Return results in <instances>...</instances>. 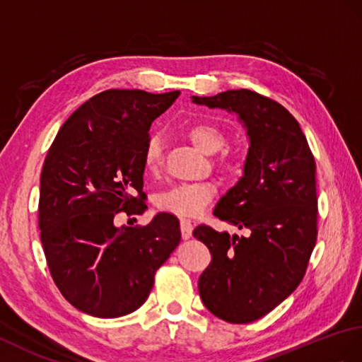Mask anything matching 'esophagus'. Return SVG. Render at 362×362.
I'll use <instances>...</instances> for the list:
<instances>
[{"label": "esophagus", "mask_w": 362, "mask_h": 362, "mask_svg": "<svg viewBox=\"0 0 362 362\" xmlns=\"http://www.w3.org/2000/svg\"><path fill=\"white\" fill-rule=\"evenodd\" d=\"M180 231H182V238L183 239H189L192 234V223L188 219H182L180 221Z\"/></svg>", "instance_id": "obj_1"}]
</instances>
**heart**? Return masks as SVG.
<instances>
[{
    "label": "heart",
    "instance_id": "1",
    "mask_svg": "<svg viewBox=\"0 0 362 362\" xmlns=\"http://www.w3.org/2000/svg\"><path fill=\"white\" fill-rule=\"evenodd\" d=\"M188 136L204 154H216L225 145L223 132L211 123L192 124ZM163 141L158 134H151L143 148V165L148 173H156L162 163ZM216 189L211 183H182L174 185L156 196L157 209L185 217L200 214L213 200Z\"/></svg>",
    "mask_w": 362,
    "mask_h": 362
}]
</instances>
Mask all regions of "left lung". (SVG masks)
<instances>
[{
  "mask_svg": "<svg viewBox=\"0 0 362 362\" xmlns=\"http://www.w3.org/2000/svg\"><path fill=\"white\" fill-rule=\"evenodd\" d=\"M192 103L238 114L250 140L243 174L217 202L214 216L248 230L230 236L208 225L192 231L211 253L199 295L214 316L248 324L270 313L296 290L316 243V163L287 109L248 89Z\"/></svg>",
  "mask_w": 362,
  "mask_h": 362,
  "instance_id": "8db88e82",
  "label": "left lung"
}]
</instances>
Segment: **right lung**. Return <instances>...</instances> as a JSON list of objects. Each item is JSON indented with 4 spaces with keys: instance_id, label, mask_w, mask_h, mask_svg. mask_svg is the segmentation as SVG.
I'll list each match as a JSON object with an SVG mask.
<instances>
[{
    "instance_id": "obj_1",
    "label": "right lung",
    "mask_w": 362,
    "mask_h": 362,
    "mask_svg": "<svg viewBox=\"0 0 362 362\" xmlns=\"http://www.w3.org/2000/svg\"><path fill=\"white\" fill-rule=\"evenodd\" d=\"M179 90L109 89L83 103L58 131L40 177L38 225L50 274L66 300L95 317L143 305L154 274L179 245V219L158 213L145 226L143 148Z\"/></svg>"
}]
</instances>
